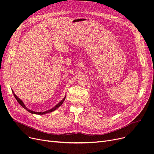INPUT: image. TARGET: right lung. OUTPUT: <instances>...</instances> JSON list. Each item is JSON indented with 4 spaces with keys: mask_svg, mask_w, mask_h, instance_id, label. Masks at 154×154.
Segmentation results:
<instances>
[{
    "mask_svg": "<svg viewBox=\"0 0 154 154\" xmlns=\"http://www.w3.org/2000/svg\"><path fill=\"white\" fill-rule=\"evenodd\" d=\"M12 92H13V94H14V97H15V98H16V100H17V101L18 102V103L21 105L22 107H23L24 108V109H25L26 110H27L28 112H31V113H32V114H36V115H45V114H46V113H48V112H52V111H54V110H56L57 108H58L61 105H62L63 103V102H64V101L65 100V98H66V97L61 100L59 103L57 104V105H56L54 108H53L52 109H49V110H48V111H44V112H36V111H32V110H30V109H28L26 106H25V104L23 103V101H22L21 100H20L15 94H14V91H12Z\"/></svg>",
    "mask_w": 154,
    "mask_h": 154,
    "instance_id": "add662e5",
    "label": "right lung"
}]
</instances>
